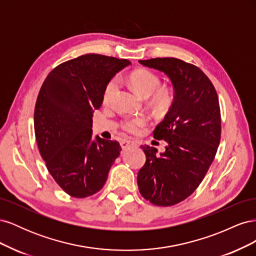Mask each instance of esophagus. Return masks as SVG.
<instances>
[{"mask_svg":"<svg viewBox=\"0 0 256 256\" xmlns=\"http://www.w3.org/2000/svg\"><path fill=\"white\" fill-rule=\"evenodd\" d=\"M120 146L122 150H126L128 147H134L136 146V143L134 141H131V140H122L120 142Z\"/></svg>","mask_w":256,"mask_h":256,"instance_id":"34e87169","label":"esophagus"}]
</instances>
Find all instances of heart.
<instances>
[{
  "label": "heart",
  "mask_w": 256,
  "mask_h": 256,
  "mask_svg": "<svg viewBox=\"0 0 256 256\" xmlns=\"http://www.w3.org/2000/svg\"><path fill=\"white\" fill-rule=\"evenodd\" d=\"M129 83L131 88L134 90L138 95H140L144 98L152 96L154 90H156L160 84V80L157 74H154L150 70L146 69H140L136 70L129 76ZM118 88V80H111L106 86L104 92V102L108 104L113 97L114 92ZM172 100V92L168 88H160L154 96V102L158 108L166 106ZM146 118L144 116H136V118H129L124 122V128L129 132H138L146 124Z\"/></svg>",
  "instance_id": "1"
}]
</instances>
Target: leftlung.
I'll return each mask as SVG.
<instances>
[{
	"label": "left lung",
	"mask_w": 256,
	"mask_h": 256,
	"mask_svg": "<svg viewBox=\"0 0 256 256\" xmlns=\"http://www.w3.org/2000/svg\"><path fill=\"white\" fill-rule=\"evenodd\" d=\"M164 72L173 86V102L154 138L166 152L142 145L146 161L138 173L140 193L158 206H171L191 196L212 164L221 136L220 106L208 76L194 65L174 58L138 60Z\"/></svg>",
	"instance_id": "obj_1"
}]
</instances>
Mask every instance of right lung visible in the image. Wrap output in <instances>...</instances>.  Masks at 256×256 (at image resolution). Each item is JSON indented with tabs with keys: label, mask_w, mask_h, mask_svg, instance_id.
<instances>
[{
	"label": "right lung",
	"mask_w": 256,
	"mask_h": 256,
	"mask_svg": "<svg viewBox=\"0 0 256 256\" xmlns=\"http://www.w3.org/2000/svg\"><path fill=\"white\" fill-rule=\"evenodd\" d=\"M128 60L85 54L48 74L34 112L36 142L48 171L74 198H86L104 187L120 156L118 141L92 138V113L104 102L106 86Z\"/></svg>",
	"instance_id": "right-lung-1"
}]
</instances>
